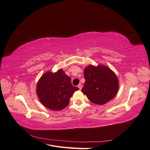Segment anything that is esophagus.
Returning a JSON list of instances; mask_svg holds the SVG:
<instances>
[{
	"mask_svg": "<svg viewBox=\"0 0 150 150\" xmlns=\"http://www.w3.org/2000/svg\"><path fill=\"white\" fill-rule=\"evenodd\" d=\"M78 88H79V89L81 90V89H82V85H81V84H79L78 85Z\"/></svg>",
	"mask_w": 150,
	"mask_h": 150,
	"instance_id": "esophagus-1",
	"label": "esophagus"
}]
</instances>
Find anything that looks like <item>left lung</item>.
<instances>
[{"mask_svg":"<svg viewBox=\"0 0 150 150\" xmlns=\"http://www.w3.org/2000/svg\"><path fill=\"white\" fill-rule=\"evenodd\" d=\"M85 83L82 92L94 104H106L116 96L118 80L110 69L104 66L90 65L84 69Z\"/></svg>","mask_w":150,"mask_h":150,"instance_id":"8db88e82","label":"left lung"}]
</instances>
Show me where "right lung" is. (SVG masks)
Segmentation results:
<instances>
[{
  "label": "right lung",
  "instance_id": "1",
  "mask_svg": "<svg viewBox=\"0 0 150 150\" xmlns=\"http://www.w3.org/2000/svg\"><path fill=\"white\" fill-rule=\"evenodd\" d=\"M71 83V78L62 69L55 73H45L37 85V94L44 106L54 111H59L67 107L72 94L78 90Z\"/></svg>",
  "mask_w": 150,
  "mask_h": 150
}]
</instances>
